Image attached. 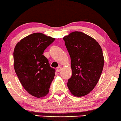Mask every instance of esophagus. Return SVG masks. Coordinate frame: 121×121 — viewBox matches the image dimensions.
<instances>
[{"mask_svg":"<svg viewBox=\"0 0 121 121\" xmlns=\"http://www.w3.org/2000/svg\"><path fill=\"white\" fill-rule=\"evenodd\" d=\"M61 70H62V68H61V67H58L57 68V72H60Z\"/></svg>","mask_w":121,"mask_h":121,"instance_id":"1","label":"esophagus"}]
</instances>
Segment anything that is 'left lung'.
<instances>
[{
    "label": "left lung",
    "instance_id": "left-lung-1",
    "mask_svg": "<svg viewBox=\"0 0 121 121\" xmlns=\"http://www.w3.org/2000/svg\"><path fill=\"white\" fill-rule=\"evenodd\" d=\"M71 59L72 75L68 89L75 96H83L93 90L103 69L104 58L99 43L82 32L75 31L63 38Z\"/></svg>",
    "mask_w": 121,
    "mask_h": 121
}]
</instances>
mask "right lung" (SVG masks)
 <instances>
[{
	"label": "right lung",
	"mask_w": 121,
	"mask_h": 121,
	"mask_svg": "<svg viewBox=\"0 0 121 121\" xmlns=\"http://www.w3.org/2000/svg\"><path fill=\"white\" fill-rule=\"evenodd\" d=\"M54 38L34 33L21 39L14 51V69L24 88L38 98L49 92L56 70L50 67L44 51Z\"/></svg>",
	"instance_id": "right-lung-1"
}]
</instances>
